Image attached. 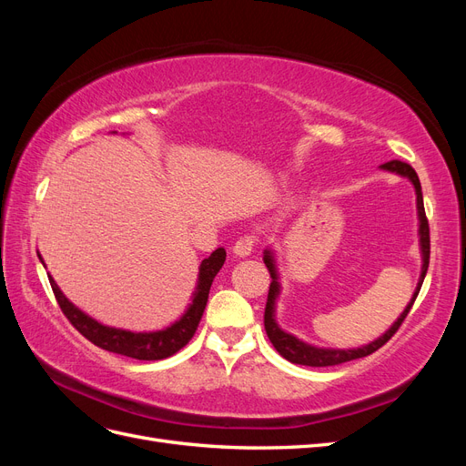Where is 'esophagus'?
Returning <instances> with one entry per match:
<instances>
[{"mask_svg": "<svg viewBox=\"0 0 466 466\" xmlns=\"http://www.w3.org/2000/svg\"><path fill=\"white\" fill-rule=\"evenodd\" d=\"M257 245V235H245L233 245L235 257H248Z\"/></svg>", "mask_w": 466, "mask_h": 466, "instance_id": "34e87169", "label": "esophagus"}]
</instances>
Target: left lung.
I'll return each mask as SVG.
<instances>
[{"instance_id":"1","label":"left lung","mask_w":466,"mask_h":466,"mask_svg":"<svg viewBox=\"0 0 466 466\" xmlns=\"http://www.w3.org/2000/svg\"><path fill=\"white\" fill-rule=\"evenodd\" d=\"M380 168H385V171H390V173H397L400 177L410 178V182H412L414 188H416V206H418V218H420V245H421V260H424V264H421V274H420L418 288H416V291L412 295L410 303H408V307L404 309V313L397 319V322H394L392 327L383 336L377 338L375 342H371L368 346H361L358 350H322V348L309 346V344L298 340V338L284 332L276 324L274 311H276V298H278V293H279V284H278V274H276V264H274L272 252L270 250H264V264H266L268 272H270V278H272L270 289H268L266 309H264V329H266L268 338H270L272 346L278 350V354L284 356L291 363L309 365V368H329V365H340V363H346V361H351V360H358V358H365V356L373 354V351H377L380 346H385L390 340V338L394 336V332L400 329V324L404 322L406 315L410 313V309H412V305H414V301L418 298L421 284H424V278H426L428 266H430V225H428L426 209H424V198H421L420 178H418L416 171H414L410 165L404 163V161H399V159H392V161H389L385 165H380Z\"/></svg>"}]
</instances>
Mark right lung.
<instances>
[{"instance_id":"add662e5","label":"right lung","mask_w":466,"mask_h":466,"mask_svg":"<svg viewBox=\"0 0 466 466\" xmlns=\"http://www.w3.org/2000/svg\"><path fill=\"white\" fill-rule=\"evenodd\" d=\"M40 258V255H38ZM42 262V258H40ZM225 262V248H218L211 252L208 258L202 260L200 264V276H198V288H196L192 305L188 307V311L182 315L175 324L157 332H130V330H122V329H112L105 327V324L96 322L89 315H86L77 309L72 301H67L66 295L60 291V288L56 286V281L52 276H48L52 291L56 295V301H58L62 313L66 319L74 324V329L79 330L83 336L87 338L89 342L95 346L103 348L106 351H112V354H120L126 358H134V360H144V361H153V360H165L168 356L177 354L180 348H185L190 338L194 336L196 329H198L200 319L204 315V309L208 303V295L211 281H214L216 274L221 270V266ZM45 264V262H42Z\"/></svg>"}]
</instances>
